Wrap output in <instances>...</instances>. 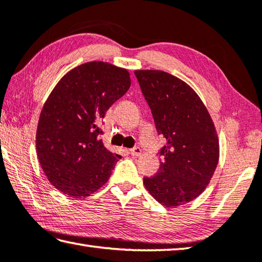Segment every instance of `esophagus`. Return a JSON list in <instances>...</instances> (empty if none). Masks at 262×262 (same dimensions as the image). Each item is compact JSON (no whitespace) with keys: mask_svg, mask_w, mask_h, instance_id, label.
Instances as JSON below:
<instances>
[{"mask_svg":"<svg viewBox=\"0 0 262 262\" xmlns=\"http://www.w3.org/2000/svg\"><path fill=\"white\" fill-rule=\"evenodd\" d=\"M130 152H131V155H132V156H140V155H141V152H142V150H141V148H139V147H136V148H133V149H131V150H130Z\"/></svg>","mask_w":262,"mask_h":262,"instance_id":"34e87169","label":"esophagus"}]
</instances>
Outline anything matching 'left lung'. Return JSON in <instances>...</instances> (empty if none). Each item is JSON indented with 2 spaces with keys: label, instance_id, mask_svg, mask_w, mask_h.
Wrapping results in <instances>:
<instances>
[{
  "label": "left lung",
  "instance_id": "8db88e82",
  "mask_svg": "<svg viewBox=\"0 0 262 262\" xmlns=\"http://www.w3.org/2000/svg\"><path fill=\"white\" fill-rule=\"evenodd\" d=\"M156 130L166 145L159 172L144 185L166 208L189 203L209 185L219 161V139L203 101L180 78L163 71H135Z\"/></svg>",
  "mask_w": 262,
  "mask_h": 262
}]
</instances>
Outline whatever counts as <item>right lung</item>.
Here are the masks:
<instances>
[{"label": "right lung", "instance_id": "add662e5", "mask_svg": "<svg viewBox=\"0 0 262 262\" xmlns=\"http://www.w3.org/2000/svg\"><path fill=\"white\" fill-rule=\"evenodd\" d=\"M131 85L130 73L103 61L73 68L44 102L36 152L48 180L73 199H86L106 184L118 161L100 139L99 123Z\"/></svg>", "mask_w": 262, "mask_h": 262}]
</instances>
